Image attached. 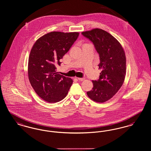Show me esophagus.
Instances as JSON below:
<instances>
[{"instance_id":"esophagus-1","label":"esophagus","mask_w":151,"mask_h":151,"mask_svg":"<svg viewBox=\"0 0 151 151\" xmlns=\"http://www.w3.org/2000/svg\"><path fill=\"white\" fill-rule=\"evenodd\" d=\"M77 79H78L80 81H83L85 80V78H77Z\"/></svg>"}]
</instances>
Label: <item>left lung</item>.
I'll return each mask as SVG.
<instances>
[{
  "mask_svg": "<svg viewBox=\"0 0 151 151\" xmlns=\"http://www.w3.org/2000/svg\"><path fill=\"white\" fill-rule=\"evenodd\" d=\"M90 40L100 57L99 69L102 70L97 81H92L93 87L87 91L93 101L103 103L111 99L122 86L126 70L125 53L119 41L103 29L95 28L82 32Z\"/></svg>",
  "mask_w": 151,
  "mask_h": 151,
  "instance_id": "obj_1",
  "label": "left lung"
}]
</instances>
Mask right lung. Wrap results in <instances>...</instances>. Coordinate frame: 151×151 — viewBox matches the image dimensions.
Listing matches in <instances>:
<instances>
[{
	"label": "right lung",
	"mask_w": 151,
	"mask_h": 151,
	"mask_svg": "<svg viewBox=\"0 0 151 151\" xmlns=\"http://www.w3.org/2000/svg\"><path fill=\"white\" fill-rule=\"evenodd\" d=\"M78 36V32H50L33 45L28 60V78L33 88L43 100L55 103L68 94L73 80L58 74L56 69Z\"/></svg>",
	"instance_id": "right-lung-1"
}]
</instances>
